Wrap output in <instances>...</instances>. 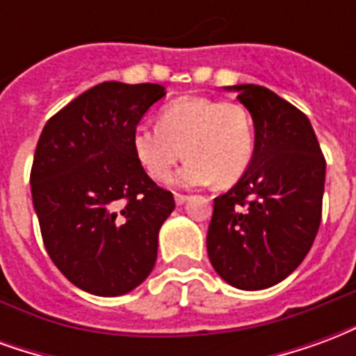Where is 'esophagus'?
I'll return each mask as SVG.
<instances>
[{"instance_id":"34e87169","label":"esophagus","mask_w":356,"mask_h":356,"mask_svg":"<svg viewBox=\"0 0 356 356\" xmlns=\"http://www.w3.org/2000/svg\"><path fill=\"white\" fill-rule=\"evenodd\" d=\"M186 200H188V196H186V194L175 193V204H177V206H183Z\"/></svg>"}]
</instances>
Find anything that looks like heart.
Instances as JSON below:
<instances>
[{"label":"heart","instance_id":"obj_1","mask_svg":"<svg viewBox=\"0 0 356 356\" xmlns=\"http://www.w3.org/2000/svg\"><path fill=\"white\" fill-rule=\"evenodd\" d=\"M131 147L152 179L165 177L186 154L191 158L171 177L175 185H204L211 179L217 185H231L254 160V118L240 102L183 97L160 110L156 125H137Z\"/></svg>","mask_w":356,"mask_h":356}]
</instances>
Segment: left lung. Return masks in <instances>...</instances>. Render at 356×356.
<instances>
[{"label": "left lung", "mask_w": 356, "mask_h": 356, "mask_svg": "<svg viewBox=\"0 0 356 356\" xmlns=\"http://www.w3.org/2000/svg\"><path fill=\"white\" fill-rule=\"evenodd\" d=\"M254 118L248 171L213 200L208 255L240 290L270 288L301 265L322 219L326 160L309 118L261 86H234Z\"/></svg>", "instance_id": "obj_1"}]
</instances>
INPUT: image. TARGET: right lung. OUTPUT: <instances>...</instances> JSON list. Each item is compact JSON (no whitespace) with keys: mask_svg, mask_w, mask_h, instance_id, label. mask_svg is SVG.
Listing matches in <instances>:
<instances>
[{"mask_svg":"<svg viewBox=\"0 0 356 356\" xmlns=\"http://www.w3.org/2000/svg\"><path fill=\"white\" fill-rule=\"evenodd\" d=\"M165 91L102 81L43 127L30 171L51 261L81 290L122 296L154 268L158 232L175 209L133 154L131 135Z\"/></svg>","mask_w":356,"mask_h":356,"instance_id":"obj_1","label":"right lung"}]
</instances>
